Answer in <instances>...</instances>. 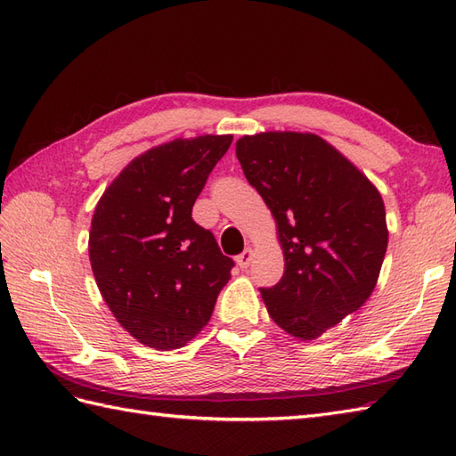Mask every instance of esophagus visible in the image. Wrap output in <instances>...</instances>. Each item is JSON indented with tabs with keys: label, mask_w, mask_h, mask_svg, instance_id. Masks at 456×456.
<instances>
[{
	"label": "esophagus",
	"mask_w": 456,
	"mask_h": 456,
	"mask_svg": "<svg viewBox=\"0 0 456 456\" xmlns=\"http://www.w3.org/2000/svg\"><path fill=\"white\" fill-rule=\"evenodd\" d=\"M250 260H253V248H245L243 253H240L239 256H237V265L240 266V268H248L250 266Z\"/></svg>",
	"instance_id": "1"
}]
</instances>
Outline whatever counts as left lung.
I'll use <instances>...</instances> for the list:
<instances>
[{"mask_svg": "<svg viewBox=\"0 0 456 456\" xmlns=\"http://www.w3.org/2000/svg\"><path fill=\"white\" fill-rule=\"evenodd\" d=\"M237 159L273 211L284 250V276L260 288L268 315L312 341L372 294L388 247L382 196L312 133L247 134Z\"/></svg>", "mask_w": 456, "mask_h": 456, "instance_id": "8db88e82", "label": "left lung"}]
</instances>
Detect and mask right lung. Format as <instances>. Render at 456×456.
Here are the masks:
<instances>
[{
	"instance_id": "1",
	"label": "right lung",
	"mask_w": 456,
	"mask_h": 456,
	"mask_svg": "<svg viewBox=\"0 0 456 456\" xmlns=\"http://www.w3.org/2000/svg\"><path fill=\"white\" fill-rule=\"evenodd\" d=\"M231 134L174 139L134 159L94 211L90 263L105 304L151 348L186 345L208 325L233 258L191 208Z\"/></svg>"
}]
</instances>
